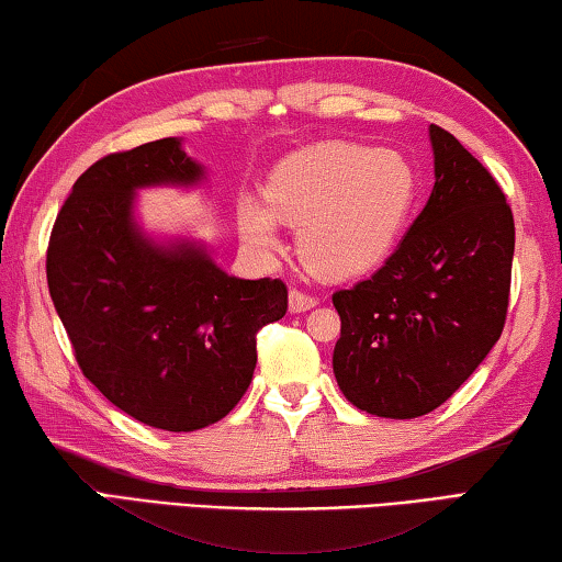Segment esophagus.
Masks as SVG:
<instances>
[{"instance_id":"esophagus-1","label":"esophagus","mask_w":562,"mask_h":562,"mask_svg":"<svg viewBox=\"0 0 562 562\" xmlns=\"http://www.w3.org/2000/svg\"><path fill=\"white\" fill-rule=\"evenodd\" d=\"M316 306H318V299L308 296V293L296 291V289L289 293V311L291 313H306V311L316 308Z\"/></svg>"}]
</instances>
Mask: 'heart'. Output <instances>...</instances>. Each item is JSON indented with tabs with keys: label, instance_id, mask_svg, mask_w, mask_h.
Returning <instances> with one entry per match:
<instances>
[{
	"label": "heart",
	"instance_id": "obj_1",
	"mask_svg": "<svg viewBox=\"0 0 562 562\" xmlns=\"http://www.w3.org/2000/svg\"><path fill=\"white\" fill-rule=\"evenodd\" d=\"M417 172L405 155L358 143H318L291 153L263 184V202L236 204L241 239L281 249L279 222L299 229V251L326 279H358L395 251L415 210Z\"/></svg>",
	"mask_w": 562,
	"mask_h": 562
}]
</instances>
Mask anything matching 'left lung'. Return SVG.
Here are the masks:
<instances>
[{
    "instance_id": "left-lung-1",
    "label": "left lung",
    "mask_w": 562,
    "mask_h": 562,
    "mask_svg": "<svg viewBox=\"0 0 562 562\" xmlns=\"http://www.w3.org/2000/svg\"><path fill=\"white\" fill-rule=\"evenodd\" d=\"M435 187L385 266L333 296V372L350 405L415 419L464 385L506 323L516 226L494 177L429 125Z\"/></svg>"
}]
</instances>
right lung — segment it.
I'll list each match as a JSON object with an SVG mask.
<instances>
[{
    "mask_svg": "<svg viewBox=\"0 0 562 562\" xmlns=\"http://www.w3.org/2000/svg\"><path fill=\"white\" fill-rule=\"evenodd\" d=\"M204 184L182 137L108 155L76 180L46 254L48 293L83 375L165 431L229 415L254 378L256 330L289 308L279 279L229 276L194 236L140 224V190Z\"/></svg>",
    "mask_w": 562,
    "mask_h": 562,
    "instance_id": "1",
    "label": "right lung"
}]
</instances>
